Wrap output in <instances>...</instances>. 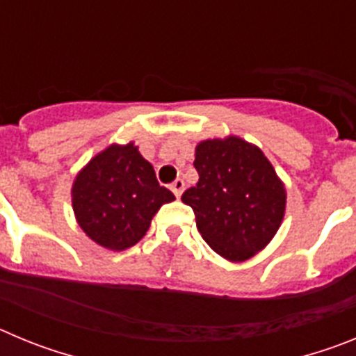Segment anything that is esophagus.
<instances>
[{
    "instance_id": "1",
    "label": "esophagus",
    "mask_w": 356,
    "mask_h": 356,
    "mask_svg": "<svg viewBox=\"0 0 356 356\" xmlns=\"http://www.w3.org/2000/svg\"><path fill=\"white\" fill-rule=\"evenodd\" d=\"M184 188H185V181L181 180V178H178V180H175L171 184V191L175 193L176 197H180L181 193H184Z\"/></svg>"
}]
</instances>
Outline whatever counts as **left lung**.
<instances>
[{
    "label": "left lung",
    "instance_id": "obj_1",
    "mask_svg": "<svg viewBox=\"0 0 356 356\" xmlns=\"http://www.w3.org/2000/svg\"><path fill=\"white\" fill-rule=\"evenodd\" d=\"M200 180L181 196L201 237L222 259L244 262L273 241L284 221L287 191L259 146L228 135L197 143Z\"/></svg>",
    "mask_w": 356,
    "mask_h": 356
}]
</instances>
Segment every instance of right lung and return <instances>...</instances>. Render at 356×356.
<instances>
[{
    "label": "right lung",
    "mask_w": 356,
    "mask_h": 356,
    "mask_svg": "<svg viewBox=\"0 0 356 356\" xmlns=\"http://www.w3.org/2000/svg\"><path fill=\"white\" fill-rule=\"evenodd\" d=\"M175 194L156 181L155 169L134 143L110 144L78 171L72 212L83 234L112 251L131 248Z\"/></svg>",
    "instance_id": "add662e5"
}]
</instances>
